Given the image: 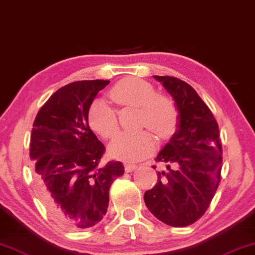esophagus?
Returning <instances> with one entry per match:
<instances>
[{
  "instance_id": "1",
  "label": "esophagus",
  "mask_w": 255,
  "mask_h": 255,
  "mask_svg": "<svg viewBox=\"0 0 255 255\" xmlns=\"http://www.w3.org/2000/svg\"><path fill=\"white\" fill-rule=\"evenodd\" d=\"M138 168V165L133 164V163H125V171L127 172H131L135 170V169Z\"/></svg>"
}]
</instances>
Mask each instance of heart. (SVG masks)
<instances>
[{
	"label": "heart",
	"mask_w": 255,
	"mask_h": 255,
	"mask_svg": "<svg viewBox=\"0 0 255 255\" xmlns=\"http://www.w3.org/2000/svg\"><path fill=\"white\" fill-rule=\"evenodd\" d=\"M110 98L119 107H139L138 128H148L162 140L175 133L179 112L175 101L163 94H156L152 84L135 77L121 80L110 91ZM87 121L92 130L109 139L119 131L117 112L103 99H97L87 110ZM149 130L124 132L109 145L113 157L124 161H139L156 148V138Z\"/></svg>",
	"instance_id": "1"
}]
</instances>
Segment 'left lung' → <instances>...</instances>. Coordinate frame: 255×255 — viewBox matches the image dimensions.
Instances as JSON below:
<instances>
[{"label":"left lung","mask_w":255,"mask_h":255,"mask_svg":"<svg viewBox=\"0 0 255 255\" xmlns=\"http://www.w3.org/2000/svg\"><path fill=\"white\" fill-rule=\"evenodd\" d=\"M154 78L171 94L179 121L170 141L155 157V162L167 164L168 170L157 171L156 185L145 192L143 200L157 220L183 228L204 215L219 187L222 167L220 130L213 113L191 85L170 76ZM171 164L175 169L170 168Z\"/></svg>","instance_id":"obj_1"}]
</instances>
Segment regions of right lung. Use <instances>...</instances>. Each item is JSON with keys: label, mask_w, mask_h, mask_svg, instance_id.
Returning a JSON list of instances; mask_svg holds the SVG:
<instances>
[{"label": "right lung", "mask_w": 255, "mask_h": 255, "mask_svg": "<svg viewBox=\"0 0 255 255\" xmlns=\"http://www.w3.org/2000/svg\"><path fill=\"white\" fill-rule=\"evenodd\" d=\"M109 80H80L57 90L40 108L29 141L36 192L48 213L69 230L98 224L109 189L123 176L120 161L100 164L105 146L90 128L88 107Z\"/></svg>", "instance_id": "obj_1"}]
</instances>
